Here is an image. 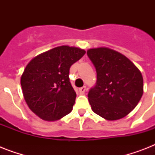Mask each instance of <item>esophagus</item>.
Returning a JSON list of instances; mask_svg holds the SVG:
<instances>
[{"mask_svg":"<svg viewBox=\"0 0 155 155\" xmlns=\"http://www.w3.org/2000/svg\"><path fill=\"white\" fill-rule=\"evenodd\" d=\"M79 92H80V94H84V92H86V87L84 86V87L79 88Z\"/></svg>","mask_w":155,"mask_h":155,"instance_id":"esophagus-1","label":"esophagus"}]
</instances>
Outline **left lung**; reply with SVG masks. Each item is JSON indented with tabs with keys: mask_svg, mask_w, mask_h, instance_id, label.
Instances as JSON below:
<instances>
[{
	"mask_svg": "<svg viewBox=\"0 0 155 155\" xmlns=\"http://www.w3.org/2000/svg\"><path fill=\"white\" fill-rule=\"evenodd\" d=\"M87 54L97 75L87 95L92 111L108 120L125 117L143 94L141 71L127 57L108 47L87 50Z\"/></svg>",
	"mask_w": 155,
	"mask_h": 155,
	"instance_id": "1",
	"label": "left lung"
}]
</instances>
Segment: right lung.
<instances>
[{"label": "right lung", "mask_w": 155, "mask_h": 155, "mask_svg": "<svg viewBox=\"0 0 155 155\" xmlns=\"http://www.w3.org/2000/svg\"><path fill=\"white\" fill-rule=\"evenodd\" d=\"M86 53L79 47L61 46L30 61L21 77L25 101L41 119L54 121L72 110L76 93L69 80V69Z\"/></svg>", "instance_id": "add662e5"}]
</instances>
